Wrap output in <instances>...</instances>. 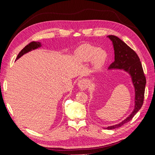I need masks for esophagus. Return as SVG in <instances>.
<instances>
[{"instance_id": "obj_1", "label": "esophagus", "mask_w": 155, "mask_h": 155, "mask_svg": "<svg viewBox=\"0 0 155 155\" xmlns=\"http://www.w3.org/2000/svg\"><path fill=\"white\" fill-rule=\"evenodd\" d=\"M88 85L89 82L87 79H80L78 83V86L81 90H86Z\"/></svg>"}]
</instances>
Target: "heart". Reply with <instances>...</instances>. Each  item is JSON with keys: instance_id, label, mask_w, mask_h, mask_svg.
Wrapping results in <instances>:
<instances>
[{"instance_id": "heart-1", "label": "heart", "mask_w": 155, "mask_h": 155, "mask_svg": "<svg viewBox=\"0 0 155 155\" xmlns=\"http://www.w3.org/2000/svg\"><path fill=\"white\" fill-rule=\"evenodd\" d=\"M75 56L82 63L91 61L94 70H99L104 66L107 59L106 51L91 45H83L76 50Z\"/></svg>"}]
</instances>
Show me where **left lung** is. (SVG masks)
<instances>
[{
	"instance_id": "1",
	"label": "left lung",
	"mask_w": 155,
	"mask_h": 155,
	"mask_svg": "<svg viewBox=\"0 0 155 155\" xmlns=\"http://www.w3.org/2000/svg\"><path fill=\"white\" fill-rule=\"evenodd\" d=\"M107 37L112 41L114 51V61L110 65L108 70H122L127 73L130 77L134 89V105L133 110L120 123L108 126L105 128L108 130H111L118 128L129 122L141 109L143 103L146 79L144 76L141 62L137 53L118 37L108 35Z\"/></svg>"
}]
</instances>
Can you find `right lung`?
I'll return each mask as SVG.
<instances>
[{
    "label": "right lung",
    "mask_w": 155,
    "mask_h": 155,
    "mask_svg": "<svg viewBox=\"0 0 155 155\" xmlns=\"http://www.w3.org/2000/svg\"><path fill=\"white\" fill-rule=\"evenodd\" d=\"M41 46H42V44H41V43H39V42H35V41L31 42V43H30V44L26 45L25 47L20 51L19 54H18L17 55L16 60L19 59L21 57H22V56L23 55H25V54L29 52V51H30L35 50L37 48H39L41 47Z\"/></svg>",
    "instance_id": "right-lung-1"
}]
</instances>
